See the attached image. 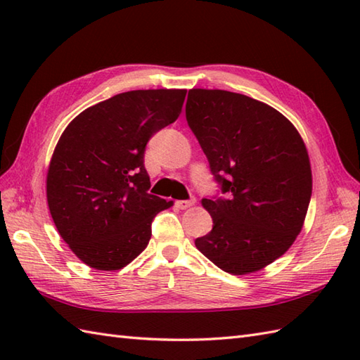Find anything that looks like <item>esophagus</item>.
Wrapping results in <instances>:
<instances>
[{
	"instance_id": "1",
	"label": "esophagus",
	"mask_w": 360,
	"mask_h": 360,
	"mask_svg": "<svg viewBox=\"0 0 360 360\" xmlns=\"http://www.w3.org/2000/svg\"><path fill=\"white\" fill-rule=\"evenodd\" d=\"M195 204V201H176V207L181 209V210H186L188 207H192V205Z\"/></svg>"
}]
</instances>
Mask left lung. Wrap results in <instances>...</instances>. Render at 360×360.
I'll list each match as a JSON object with an SVG mask.
<instances>
[{"instance_id": "8db88e82", "label": "left lung", "mask_w": 360, "mask_h": 360, "mask_svg": "<svg viewBox=\"0 0 360 360\" xmlns=\"http://www.w3.org/2000/svg\"><path fill=\"white\" fill-rule=\"evenodd\" d=\"M188 127L227 198L201 201L212 231L195 244L219 269L246 275L274 263L300 233L312 192L307 145L272 106L223 89H190Z\"/></svg>"}]
</instances>
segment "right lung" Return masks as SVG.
<instances>
[{
	"instance_id": "add662e5",
	"label": "right lung",
	"mask_w": 360,
	"mask_h": 360,
	"mask_svg": "<svg viewBox=\"0 0 360 360\" xmlns=\"http://www.w3.org/2000/svg\"><path fill=\"white\" fill-rule=\"evenodd\" d=\"M186 89H137L82 111L51 158L46 196L57 231L83 263L119 271L147 248L173 201L150 195L143 153L179 117Z\"/></svg>"
}]
</instances>
